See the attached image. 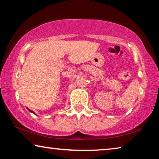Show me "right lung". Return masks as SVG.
<instances>
[{
	"instance_id": "obj_1",
	"label": "right lung",
	"mask_w": 159,
	"mask_h": 159,
	"mask_svg": "<svg viewBox=\"0 0 159 159\" xmlns=\"http://www.w3.org/2000/svg\"><path fill=\"white\" fill-rule=\"evenodd\" d=\"M27 109H28V108H27ZM28 110H29V111H31V113H34L33 111H31V110H30V109H28Z\"/></svg>"
}]
</instances>
